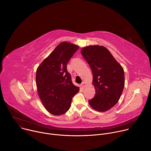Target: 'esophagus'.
Segmentation results:
<instances>
[{
    "label": "esophagus",
    "instance_id": "esophagus-1",
    "mask_svg": "<svg viewBox=\"0 0 151 151\" xmlns=\"http://www.w3.org/2000/svg\"><path fill=\"white\" fill-rule=\"evenodd\" d=\"M86 86V83H85L84 81L82 82L80 85V86L82 88H85Z\"/></svg>",
    "mask_w": 151,
    "mask_h": 151
}]
</instances>
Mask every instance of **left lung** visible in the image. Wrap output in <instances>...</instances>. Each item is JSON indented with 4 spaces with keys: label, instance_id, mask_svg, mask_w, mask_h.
Listing matches in <instances>:
<instances>
[{
    "label": "left lung",
    "instance_id": "8db88e82",
    "mask_svg": "<svg viewBox=\"0 0 151 151\" xmlns=\"http://www.w3.org/2000/svg\"><path fill=\"white\" fill-rule=\"evenodd\" d=\"M81 53L93 74L95 95L89 103L96 111H106L118 102L123 92L124 69L105 47L87 46L81 50Z\"/></svg>",
    "mask_w": 151,
    "mask_h": 151
}]
</instances>
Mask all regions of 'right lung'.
I'll return each mask as SVG.
<instances>
[{
    "label": "right lung",
    "instance_id": "1",
    "mask_svg": "<svg viewBox=\"0 0 151 151\" xmlns=\"http://www.w3.org/2000/svg\"><path fill=\"white\" fill-rule=\"evenodd\" d=\"M79 47L68 42L59 44L38 67L36 83L39 96L45 109L60 115L71 106L79 88L74 85L67 63Z\"/></svg>",
    "mask_w": 151,
    "mask_h": 151
}]
</instances>
